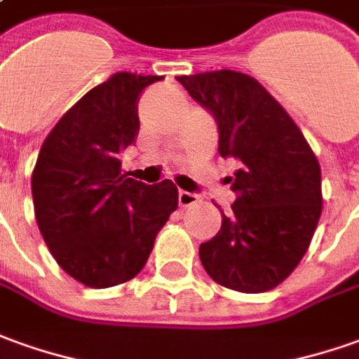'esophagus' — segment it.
<instances>
[{"label": "esophagus", "instance_id": "34e87169", "mask_svg": "<svg viewBox=\"0 0 359 359\" xmlns=\"http://www.w3.org/2000/svg\"><path fill=\"white\" fill-rule=\"evenodd\" d=\"M177 201H180V207H191V205L199 203L201 197L197 194H191V191H180L177 195Z\"/></svg>", "mask_w": 359, "mask_h": 359}]
</instances>
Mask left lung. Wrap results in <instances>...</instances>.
Masks as SVG:
<instances>
[{
    "label": "left lung",
    "instance_id": "obj_1",
    "mask_svg": "<svg viewBox=\"0 0 359 359\" xmlns=\"http://www.w3.org/2000/svg\"><path fill=\"white\" fill-rule=\"evenodd\" d=\"M219 127V154L236 158L231 215L199 246L205 271L222 287H278L309 250L323 212L320 165L287 111L248 74L180 76Z\"/></svg>",
    "mask_w": 359,
    "mask_h": 359
}]
</instances>
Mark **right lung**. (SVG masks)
Instances as JSON below:
<instances>
[{"label":"right lung","mask_w":359,"mask_h":359,"mask_svg":"<svg viewBox=\"0 0 359 359\" xmlns=\"http://www.w3.org/2000/svg\"><path fill=\"white\" fill-rule=\"evenodd\" d=\"M160 80L113 74L64 113L36 158L31 187L39 231L58 266L88 287L135 278L177 209L170 180L137 182L121 174L118 160L140 128V93Z\"/></svg>","instance_id":"add662e5"}]
</instances>
